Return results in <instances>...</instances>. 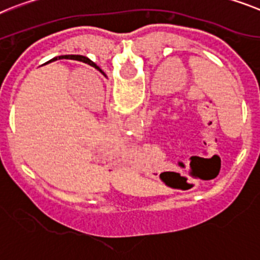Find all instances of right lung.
Here are the masks:
<instances>
[{
  "label": "right lung",
  "instance_id": "right-lung-1",
  "mask_svg": "<svg viewBox=\"0 0 260 260\" xmlns=\"http://www.w3.org/2000/svg\"><path fill=\"white\" fill-rule=\"evenodd\" d=\"M71 56H76V55H71ZM77 56H79V55H77ZM80 57H84V56H80ZM84 59H85V60H84V61H86V63H88V64H89V66H92V67H96V68H97V70H99V67H97L96 66V64H94V63H93V61H90L89 60V59H86V57H84Z\"/></svg>",
  "mask_w": 260,
  "mask_h": 260
}]
</instances>
